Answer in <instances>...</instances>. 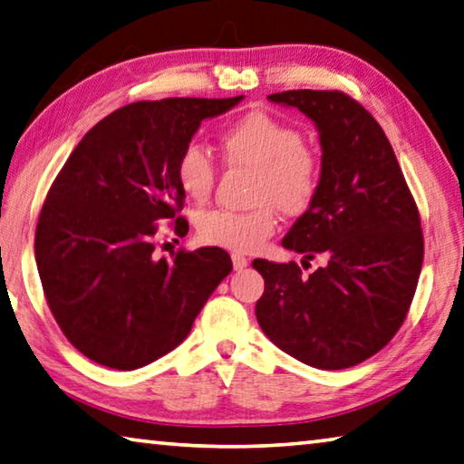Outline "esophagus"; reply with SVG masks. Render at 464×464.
Instances as JSON below:
<instances>
[{"instance_id":"34e87169","label":"esophagus","mask_w":464,"mask_h":464,"mask_svg":"<svg viewBox=\"0 0 464 464\" xmlns=\"http://www.w3.org/2000/svg\"><path fill=\"white\" fill-rule=\"evenodd\" d=\"M232 265H234V270H242L248 266V258L240 255V252H232Z\"/></svg>"}]
</instances>
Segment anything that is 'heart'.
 <instances>
[{"label":"heart","mask_w":464,"mask_h":464,"mask_svg":"<svg viewBox=\"0 0 464 464\" xmlns=\"http://www.w3.org/2000/svg\"><path fill=\"white\" fill-rule=\"evenodd\" d=\"M224 161L255 171L252 202L255 209L230 212L209 209L198 218V238L209 246L252 252L276 230V209L299 216L311 208L319 191L321 165L303 143L293 125L262 111H252L220 135ZM176 179L183 196L202 204L216 181V163L198 143H188L178 155Z\"/></svg>","instance_id":"obj_1"}]
</instances>
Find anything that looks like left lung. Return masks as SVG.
I'll list each match as a JSON object with an SVG mask.
<instances>
[{
  "label": "left lung",
  "mask_w": 464,
  "mask_h": 464,
  "mask_svg": "<svg viewBox=\"0 0 464 464\" xmlns=\"http://www.w3.org/2000/svg\"><path fill=\"white\" fill-rule=\"evenodd\" d=\"M268 101L299 109L319 130V191L283 246L325 265L304 276L296 262H252L265 278L258 325L295 360L352 368L406 319L424 258L420 214L386 133L352 96L304 89Z\"/></svg>",
  "instance_id": "8db88e82"
}]
</instances>
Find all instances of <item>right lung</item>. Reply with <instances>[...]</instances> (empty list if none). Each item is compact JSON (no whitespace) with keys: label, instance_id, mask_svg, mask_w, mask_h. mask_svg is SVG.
<instances>
[{"label":"right lung","instance_id":"add662e5","mask_svg":"<svg viewBox=\"0 0 464 464\" xmlns=\"http://www.w3.org/2000/svg\"><path fill=\"white\" fill-rule=\"evenodd\" d=\"M232 99L139 101L99 121L52 183L36 228L44 295L66 339L89 360L130 372L188 337L232 270L222 248L153 256L157 222L178 216L176 161L204 119Z\"/></svg>","mask_w":464,"mask_h":464}]
</instances>
